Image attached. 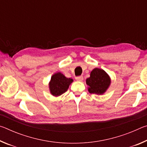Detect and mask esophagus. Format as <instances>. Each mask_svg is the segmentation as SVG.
<instances>
[{
	"instance_id": "obj_1",
	"label": "esophagus",
	"mask_w": 147,
	"mask_h": 147,
	"mask_svg": "<svg viewBox=\"0 0 147 147\" xmlns=\"http://www.w3.org/2000/svg\"><path fill=\"white\" fill-rule=\"evenodd\" d=\"M75 78H76V80L77 81H80V82H81V81H82V80H83V76H76Z\"/></svg>"
}]
</instances>
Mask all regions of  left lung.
<instances>
[{
    "instance_id": "left-lung-1",
    "label": "left lung",
    "mask_w": 147,
    "mask_h": 147,
    "mask_svg": "<svg viewBox=\"0 0 147 147\" xmlns=\"http://www.w3.org/2000/svg\"><path fill=\"white\" fill-rule=\"evenodd\" d=\"M110 82L108 74L102 69L98 68L94 69L91 72L90 77L86 80L89 93L99 94H103L107 90Z\"/></svg>"
}]
</instances>
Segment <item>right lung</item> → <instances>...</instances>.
<instances>
[{
	"label": "right lung",
	"mask_w": 147,
	"mask_h": 147,
	"mask_svg": "<svg viewBox=\"0 0 147 147\" xmlns=\"http://www.w3.org/2000/svg\"><path fill=\"white\" fill-rule=\"evenodd\" d=\"M73 80L66 78L61 73H55L51 77L49 88L51 94L54 96H59L67 91Z\"/></svg>",
	"instance_id": "1"
}]
</instances>
